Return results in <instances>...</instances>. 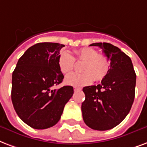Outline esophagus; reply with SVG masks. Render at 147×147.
Returning <instances> with one entry per match:
<instances>
[{"label": "esophagus", "instance_id": "1", "mask_svg": "<svg viewBox=\"0 0 147 147\" xmlns=\"http://www.w3.org/2000/svg\"><path fill=\"white\" fill-rule=\"evenodd\" d=\"M81 90V88H76V87H74V91L77 92V91H80Z\"/></svg>", "mask_w": 147, "mask_h": 147}]
</instances>
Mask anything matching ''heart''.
<instances>
[{
    "label": "heart",
    "mask_w": 147,
    "mask_h": 147,
    "mask_svg": "<svg viewBox=\"0 0 147 147\" xmlns=\"http://www.w3.org/2000/svg\"><path fill=\"white\" fill-rule=\"evenodd\" d=\"M75 59L84 61L81 68L82 73H71L65 78L68 86L83 87L90 85L95 79L102 81L110 70V61L104 55H100L96 49L82 48L76 51V57L68 51H62L59 57V67L62 73H69L73 69Z\"/></svg>",
    "instance_id": "heart-1"
}]
</instances>
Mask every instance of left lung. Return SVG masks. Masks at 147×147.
Instances as JSON below:
<instances>
[{"mask_svg":"<svg viewBox=\"0 0 147 147\" xmlns=\"http://www.w3.org/2000/svg\"><path fill=\"white\" fill-rule=\"evenodd\" d=\"M110 61V70L97 86H86L82 104L83 120L96 130H108L119 125L131 109L135 97L136 76L130 58L109 43H93Z\"/></svg>","mask_w":147,"mask_h":147,"instance_id":"left-lung-1","label":"left lung"}]
</instances>
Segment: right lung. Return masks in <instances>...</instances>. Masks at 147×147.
I'll return each instance as SVG.
<instances>
[{"label":"right lung","instance_id":"add662e5","mask_svg":"<svg viewBox=\"0 0 147 147\" xmlns=\"http://www.w3.org/2000/svg\"><path fill=\"white\" fill-rule=\"evenodd\" d=\"M64 46L43 42L30 47L19 59L12 74L11 100L14 110L34 129L55 126L74 93L70 86L53 88L64 78L59 67V51Z\"/></svg>","mask_w":147,"mask_h":147}]
</instances>
